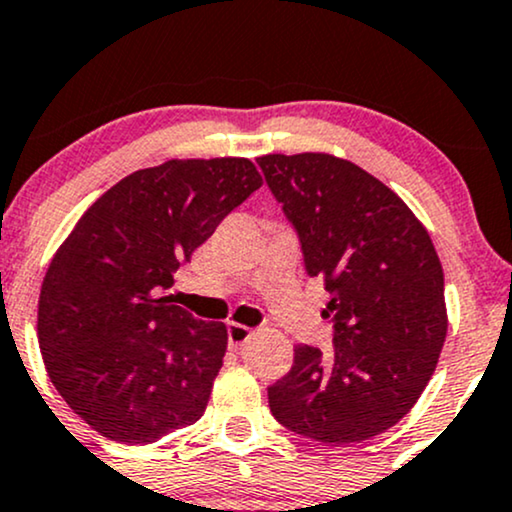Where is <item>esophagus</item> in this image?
Masks as SVG:
<instances>
[{
	"label": "esophagus",
	"instance_id": "34e87169",
	"mask_svg": "<svg viewBox=\"0 0 512 512\" xmlns=\"http://www.w3.org/2000/svg\"><path fill=\"white\" fill-rule=\"evenodd\" d=\"M226 331H229V346L231 348H240L252 336V331L243 324H229V329Z\"/></svg>",
	"mask_w": 512,
	"mask_h": 512
}]
</instances>
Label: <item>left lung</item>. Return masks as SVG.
Segmentation results:
<instances>
[{"instance_id": "8db88e82", "label": "left lung", "mask_w": 512, "mask_h": 512, "mask_svg": "<svg viewBox=\"0 0 512 512\" xmlns=\"http://www.w3.org/2000/svg\"><path fill=\"white\" fill-rule=\"evenodd\" d=\"M298 231L305 269L331 293L334 350L295 346L269 386L283 427L331 446L372 439L408 415L446 341L443 269L432 238L389 186L324 152L257 159Z\"/></svg>"}]
</instances>
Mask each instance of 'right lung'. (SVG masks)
Segmentation results:
<instances>
[{
  "label": "right lung",
  "mask_w": 512,
  "mask_h": 512,
  "mask_svg": "<svg viewBox=\"0 0 512 512\" xmlns=\"http://www.w3.org/2000/svg\"><path fill=\"white\" fill-rule=\"evenodd\" d=\"M260 186L250 159H169L121 178L61 243L40 291V353L95 432L135 446L200 420L229 334L162 291Z\"/></svg>",
  "instance_id": "right-lung-1"
}]
</instances>
